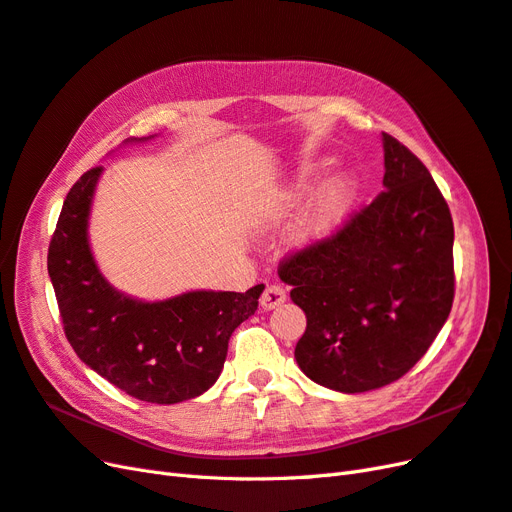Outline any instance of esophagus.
<instances>
[{
	"instance_id": "1",
	"label": "esophagus",
	"mask_w": 512,
	"mask_h": 512,
	"mask_svg": "<svg viewBox=\"0 0 512 512\" xmlns=\"http://www.w3.org/2000/svg\"><path fill=\"white\" fill-rule=\"evenodd\" d=\"M284 301H286V288L280 284H269L260 297V307L275 309V307H280Z\"/></svg>"
}]
</instances>
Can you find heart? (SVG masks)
Masks as SVG:
<instances>
[{
	"mask_svg": "<svg viewBox=\"0 0 512 512\" xmlns=\"http://www.w3.org/2000/svg\"><path fill=\"white\" fill-rule=\"evenodd\" d=\"M309 175L301 173L299 181L294 183V190L290 192L292 198H297L309 188ZM354 198V183L346 175H335L322 185L318 194L314 196L312 205L305 211L301 226H299V241L301 243H314L320 241L335 230V226L344 220L346 211Z\"/></svg>",
	"mask_w": 512,
	"mask_h": 512,
	"instance_id": "heart-1",
	"label": "heart"
}]
</instances>
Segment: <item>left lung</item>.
Masks as SVG:
<instances>
[{"label": "left lung", "instance_id": "obj_1", "mask_svg": "<svg viewBox=\"0 0 512 512\" xmlns=\"http://www.w3.org/2000/svg\"><path fill=\"white\" fill-rule=\"evenodd\" d=\"M384 192L280 262L307 316L294 348L303 374L339 393L399 380L429 350L455 297L453 218L425 164L382 134Z\"/></svg>", "mask_w": 512, "mask_h": 512}]
</instances>
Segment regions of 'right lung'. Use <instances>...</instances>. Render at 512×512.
I'll return each instance as SVG.
<instances>
[{
    "instance_id": "right-lung-1",
    "label": "right lung",
    "mask_w": 512,
    "mask_h": 512,
    "mask_svg": "<svg viewBox=\"0 0 512 512\" xmlns=\"http://www.w3.org/2000/svg\"><path fill=\"white\" fill-rule=\"evenodd\" d=\"M102 170L91 168L72 185L49 245V275L68 342L85 365L136 399H194L220 378L228 339L256 312L265 286L192 290L153 303L115 290L102 277L87 237Z\"/></svg>"
}]
</instances>
